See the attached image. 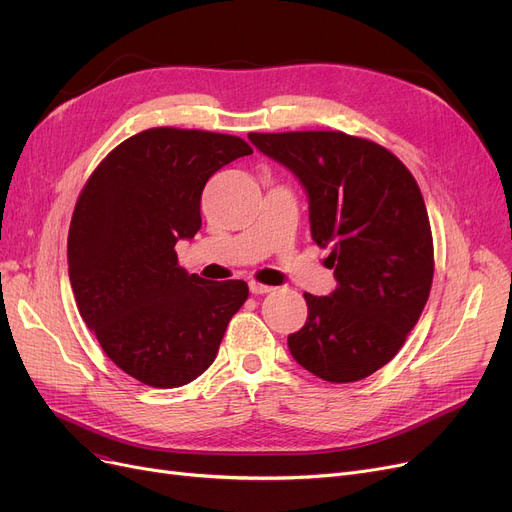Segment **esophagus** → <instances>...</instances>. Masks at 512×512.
I'll return each mask as SVG.
<instances>
[{
	"mask_svg": "<svg viewBox=\"0 0 512 512\" xmlns=\"http://www.w3.org/2000/svg\"><path fill=\"white\" fill-rule=\"evenodd\" d=\"M249 290L255 294V297H259V294H267V292H272V286H267V284H259V282H251V284H249Z\"/></svg>",
	"mask_w": 512,
	"mask_h": 512,
	"instance_id": "34e87169",
	"label": "esophagus"
}]
</instances>
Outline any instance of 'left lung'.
Listing matches in <instances>:
<instances>
[{"mask_svg": "<svg viewBox=\"0 0 512 512\" xmlns=\"http://www.w3.org/2000/svg\"><path fill=\"white\" fill-rule=\"evenodd\" d=\"M249 141L299 178L311 236L330 249L338 288L305 292L307 321L290 355L317 378L346 384L384 367L427 303L434 242L419 186L378 143L334 130L251 132Z\"/></svg>", "mask_w": 512, "mask_h": 512, "instance_id": "8db88e82", "label": "left lung"}]
</instances>
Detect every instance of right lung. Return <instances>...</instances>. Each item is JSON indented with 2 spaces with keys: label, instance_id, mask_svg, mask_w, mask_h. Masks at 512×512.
<instances>
[{
  "label": "right lung",
  "instance_id": "obj_1",
  "mask_svg": "<svg viewBox=\"0 0 512 512\" xmlns=\"http://www.w3.org/2000/svg\"><path fill=\"white\" fill-rule=\"evenodd\" d=\"M251 153L230 134L149 128L107 155L80 193L68 232L76 307L134 380L153 388L197 380L247 301V282L188 276L174 247L201 228L205 182Z\"/></svg>",
  "mask_w": 512,
  "mask_h": 512
}]
</instances>
